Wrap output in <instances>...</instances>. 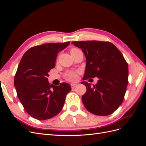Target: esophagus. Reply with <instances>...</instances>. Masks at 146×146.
I'll list each match as a JSON object with an SVG mask.
<instances>
[{"label":"esophagus","instance_id":"1","mask_svg":"<svg viewBox=\"0 0 146 146\" xmlns=\"http://www.w3.org/2000/svg\"><path fill=\"white\" fill-rule=\"evenodd\" d=\"M77 85V84H76V83H72V84H70V86H71L72 89H74V88L75 87H76Z\"/></svg>","mask_w":146,"mask_h":146}]
</instances>
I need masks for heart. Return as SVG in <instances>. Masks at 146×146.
<instances>
[{"mask_svg":"<svg viewBox=\"0 0 146 146\" xmlns=\"http://www.w3.org/2000/svg\"><path fill=\"white\" fill-rule=\"evenodd\" d=\"M79 50L78 48H72L71 50H70V52H76ZM66 78L68 79L70 81H75L76 80H77V74L76 72L74 71H69L68 72L67 74L66 75Z\"/></svg>","mask_w":146,"mask_h":146,"instance_id":"1","label":"heart"}]
</instances>
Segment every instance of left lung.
Returning a JSON list of instances; mask_svg holds the SVG:
<instances>
[{
    "label": "left lung",
    "instance_id": "8db88e82",
    "mask_svg": "<svg viewBox=\"0 0 146 146\" xmlns=\"http://www.w3.org/2000/svg\"><path fill=\"white\" fill-rule=\"evenodd\" d=\"M72 44L80 48L86 57L83 80L99 78L92 87L87 82H81L86 87L82 98L84 106L96 115H110L121 105L124 98L129 76L127 63L118 48L110 42L74 41Z\"/></svg>",
    "mask_w": 146,
    "mask_h": 146
}]
</instances>
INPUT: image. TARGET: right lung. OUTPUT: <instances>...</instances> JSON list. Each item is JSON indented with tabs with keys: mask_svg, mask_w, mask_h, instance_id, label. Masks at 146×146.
<instances>
[{
	"mask_svg": "<svg viewBox=\"0 0 146 146\" xmlns=\"http://www.w3.org/2000/svg\"><path fill=\"white\" fill-rule=\"evenodd\" d=\"M70 42L47 43L30 48L24 54L15 77L17 97L27 113L43 121L57 115L62 110L66 96L71 90L67 83L60 86L48 82V72L55 66L58 53Z\"/></svg>",
	"mask_w": 146,
	"mask_h": 146,
	"instance_id": "add662e5",
	"label": "right lung"
}]
</instances>
